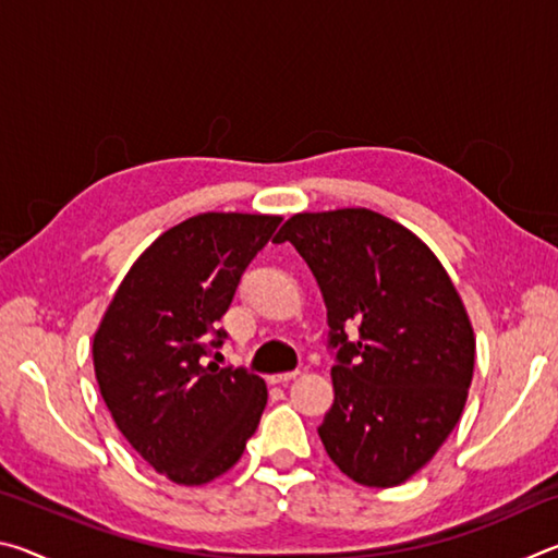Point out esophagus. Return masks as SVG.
Instances as JSON below:
<instances>
[{
  "mask_svg": "<svg viewBox=\"0 0 558 558\" xmlns=\"http://www.w3.org/2000/svg\"><path fill=\"white\" fill-rule=\"evenodd\" d=\"M300 372H282V374H272L270 376V384H290L292 379H295V376H298Z\"/></svg>",
  "mask_w": 558,
  "mask_h": 558,
  "instance_id": "obj_1",
  "label": "esophagus"
}]
</instances>
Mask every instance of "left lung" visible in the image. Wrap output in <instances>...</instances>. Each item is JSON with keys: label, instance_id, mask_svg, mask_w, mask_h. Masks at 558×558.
I'll use <instances>...</instances> for the list:
<instances>
[{"label": "left lung", "instance_id": "1", "mask_svg": "<svg viewBox=\"0 0 558 558\" xmlns=\"http://www.w3.org/2000/svg\"><path fill=\"white\" fill-rule=\"evenodd\" d=\"M272 241L295 245L327 305L337 347L335 403L317 428L327 456L359 485L405 483L456 428L475 369V332L448 270L372 209L302 211Z\"/></svg>", "mask_w": 558, "mask_h": 558}]
</instances>
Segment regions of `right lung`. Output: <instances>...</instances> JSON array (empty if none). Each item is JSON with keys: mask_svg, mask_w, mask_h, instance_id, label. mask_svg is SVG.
<instances>
[{"mask_svg": "<svg viewBox=\"0 0 558 558\" xmlns=\"http://www.w3.org/2000/svg\"><path fill=\"white\" fill-rule=\"evenodd\" d=\"M280 221L206 211L172 226L132 263L93 337L98 389L118 430L177 485L229 472L258 428L266 381L206 364V354L226 337L216 323L245 266Z\"/></svg>", "mask_w": 558, "mask_h": 558, "instance_id": "add662e5", "label": "right lung"}]
</instances>
